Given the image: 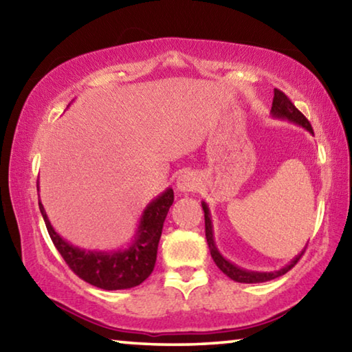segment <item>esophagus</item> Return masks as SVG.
Wrapping results in <instances>:
<instances>
[{
	"mask_svg": "<svg viewBox=\"0 0 352 352\" xmlns=\"http://www.w3.org/2000/svg\"><path fill=\"white\" fill-rule=\"evenodd\" d=\"M199 188V178L195 177L192 172H184L180 177L177 178V190L180 192H194L195 189Z\"/></svg>",
	"mask_w": 352,
	"mask_h": 352,
	"instance_id": "34e87169",
	"label": "esophagus"
}]
</instances>
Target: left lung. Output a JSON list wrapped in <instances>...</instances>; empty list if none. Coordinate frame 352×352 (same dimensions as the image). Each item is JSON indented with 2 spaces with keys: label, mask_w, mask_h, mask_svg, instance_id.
<instances>
[{
  "label": "left lung",
  "mask_w": 352,
  "mask_h": 352,
  "mask_svg": "<svg viewBox=\"0 0 352 352\" xmlns=\"http://www.w3.org/2000/svg\"><path fill=\"white\" fill-rule=\"evenodd\" d=\"M272 116L273 118H279V119H289L290 122H295L298 126L305 127L307 132H311L314 135V130L311 122L307 121V118L302 115V113L296 109V107L292 104V100L285 96V94L281 90H276L275 88V96H273V104H272ZM204 206V212H205V234H206V242L208 247H210V252L214 262L222 270L226 276L233 279L236 283H247V284H254V283H265L270 281V279H275L278 276H283L287 273L292 267H295V264L298 261L301 259V256L305 254L307 245L305 247V250L294 258V261H290V264H287L285 267H283L281 270L278 272H250L245 269H241L234 264H231L230 261H226L222 254L219 253V250L216 247V242H214V234H212V223H211V216H210V210H208V205L201 204Z\"/></svg>",
  "instance_id": "1"
}]
</instances>
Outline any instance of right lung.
I'll return each mask as SVG.
<instances>
[{
    "label": "right lung",
    "mask_w": 352,
    "mask_h": 352,
    "mask_svg": "<svg viewBox=\"0 0 352 352\" xmlns=\"http://www.w3.org/2000/svg\"><path fill=\"white\" fill-rule=\"evenodd\" d=\"M172 201H174V190L169 188L147 205L141 216L132 245L126 250L109 253L90 252V250L87 252V250L71 245L52 228L41 201H38V206L52 243L69 269L83 281L96 285L99 289L121 290L140 285L153 272L163 223Z\"/></svg>",
    "instance_id": "obj_1"
}]
</instances>
